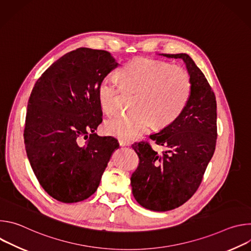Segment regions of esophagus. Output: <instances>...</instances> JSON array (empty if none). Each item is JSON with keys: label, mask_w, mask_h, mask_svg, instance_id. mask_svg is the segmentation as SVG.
<instances>
[{"label": "esophagus", "mask_w": 251, "mask_h": 251, "mask_svg": "<svg viewBox=\"0 0 251 251\" xmlns=\"http://www.w3.org/2000/svg\"><path fill=\"white\" fill-rule=\"evenodd\" d=\"M119 144L121 146H130L131 145V142L127 141V140H123V139H119Z\"/></svg>", "instance_id": "esophagus-1"}]
</instances>
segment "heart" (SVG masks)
<instances>
[{
	"label": "heart",
	"mask_w": 251,
	"mask_h": 251,
	"mask_svg": "<svg viewBox=\"0 0 251 251\" xmlns=\"http://www.w3.org/2000/svg\"><path fill=\"white\" fill-rule=\"evenodd\" d=\"M121 84L136 91L128 115H115L104 123V131L123 140H133L147 132L152 124L164 128L182 114L189 102L192 82L180 66L146 57L127 62L118 73ZM119 88L116 78L103 77L97 85L100 108L106 114L115 111Z\"/></svg>",
	"instance_id": "obj_1"
}]
</instances>
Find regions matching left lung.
<instances>
[{"label":"left lung","mask_w":251,"mask_h":251,"mask_svg":"<svg viewBox=\"0 0 251 251\" xmlns=\"http://www.w3.org/2000/svg\"><path fill=\"white\" fill-rule=\"evenodd\" d=\"M161 55L181 58L186 63L192 91L186 108L172 124L150 135L162 154L148 142L134 143L139 166L132 174L135 200L143 207L167 211L190 200L199 189L205 169L216 150L217 101L201 70L186 53Z\"/></svg>","instance_id":"left-lung-1"}]
</instances>
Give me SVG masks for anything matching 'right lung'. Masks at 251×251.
I'll return each instance as SVG.
<instances>
[{
  "instance_id": "add662e5",
  "label": "right lung",
  "mask_w": 251,
  "mask_h": 251,
  "mask_svg": "<svg viewBox=\"0 0 251 251\" xmlns=\"http://www.w3.org/2000/svg\"><path fill=\"white\" fill-rule=\"evenodd\" d=\"M117 66L108 51L79 48L53 62L31 90L24 130L26 156L40 185L58 201L92 196L119 148L114 137L94 133L102 122L97 85Z\"/></svg>"
}]
</instances>
